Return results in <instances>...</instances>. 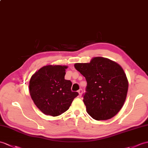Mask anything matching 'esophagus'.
Instances as JSON below:
<instances>
[{"label": "esophagus", "mask_w": 148, "mask_h": 148, "mask_svg": "<svg viewBox=\"0 0 148 148\" xmlns=\"http://www.w3.org/2000/svg\"><path fill=\"white\" fill-rule=\"evenodd\" d=\"M78 92H79V95L80 97H81V96L82 94V89H80V90H78Z\"/></svg>", "instance_id": "obj_1"}]
</instances>
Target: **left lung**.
<instances>
[{"instance_id": "1", "label": "left lung", "mask_w": 148, "mask_h": 148, "mask_svg": "<svg viewBox=\"0 0 148 148\" xmlns=\"http://www.w3.org/2000/svg\"><path fill=\"white\" fill-rule=\"evenodd\" d=\"M74 67L87 81L83 101L88 114L97 121H105L117 114L124 104L129 87L122 67L101 57H93L88 63H75Z\"/></svg>"}]
</instances>
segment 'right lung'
<instances>
[{"instance_id": "right-lung-1", "label": "right lung", "mask_w": 148, "mask_h": 148, "mask_svg": "<svg viewBox=\"0 0 148 148\" xmlns=\"http://www.w3.org/2000/svg\"><path fill=\"white\" fill-rule=\"evenodd\" d=\"M67 66L47 65L34 73L29 83L34 103L45 115L57 116L66 112L78 95L64 79Z\"/></svg>"}]
</instances>
